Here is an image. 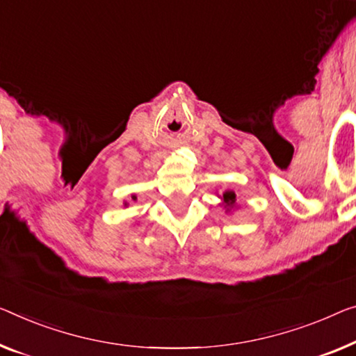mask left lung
Wrapping results in <instances>:
<instances>
[{
  "instance_id": "8db88e82",
  "label": "left lung",
  "mask_w": 356,
  "mask_h": 356,
  "mask_svg": "<svg viewBox=\"0 0 356 356\" xmlns=\"http://www.w3.org/2000/svg\"><path fill=\"white\" fill-rule=\"evenodd\" d=\"M224 201L227 203V206H229V208H233V204H235V201H236V195L233 192H225L224 193Z\"/></svg>"
}]
</instances>
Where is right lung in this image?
<instances>
[{
	"mask_svg": "<svg viewBox=\"0 0 356 356\" xmlns=\"http://www.w3.org/2000/svg\"><path fill=\"white\" fill-rule=\"evenodd\" d=\"M132 200H136V196H134V198H132Z\"/></svg>",
	"mask_w": 356,
	"mask_h": 356,
	"instance_id": "obj_1",
	"label": "right lung"
}]
</instances>
